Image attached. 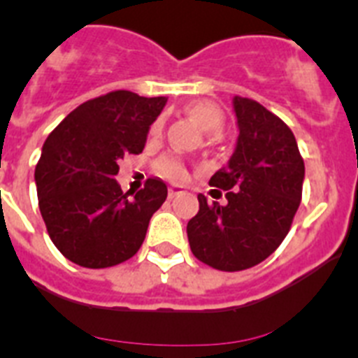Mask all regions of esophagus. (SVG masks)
I'll return each mask as SVG.
<instances>
[{
  "label": "esophagus",
  "mask_w": 358,
  "mask_h": 358,
  "mask_svg": "<svg viewBox=\"0 0 358 358\" xmlns=\"http://www.w3.org/2000/svg\"><path fill=\"white\" fill-rule=\"evenodd\" d=\"M179 194H182V189L179 188V186H172V188H169V199H173Z\"/></svg>",
  "instance_id": "34e87169"
}]
</instances>
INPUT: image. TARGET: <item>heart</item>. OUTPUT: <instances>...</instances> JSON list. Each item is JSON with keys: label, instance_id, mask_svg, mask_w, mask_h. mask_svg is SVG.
I'll list each match as a JSON object with an SVG mask.
<instances>
[{"label": "heart", "instance_id": "obj_1", "mask_svg": "<svg viewBox=\"0 0 358 358\" xmlns=\"http://www.w3.org/2000/svg\"><path fill=\"white\" fill-rule=\"evenodd\" d=\"M185 113L188 118L195 122L201 131H204L210 136H218L222 132L224 125H226V116H224L222 109L217 103L210 102V100H194L185 106ZM161 129H163V122L156 120L152 123L150 134L159 136ZM157 172L164 176L166 179L172 181H185L186 179V170L181 164V161H177L176 157H164L157 163Z\"/></svg>", "mask_w": 358, "mask_h": 358}]
</instances>
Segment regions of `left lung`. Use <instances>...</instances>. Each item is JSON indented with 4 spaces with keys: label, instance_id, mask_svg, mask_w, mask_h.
Listing matches in <instances>:
<instances>
[{
    "label": "left lung",
    "instance_id": "obj_1",
    "mask_svg": "<svg viewBox=\"0 0 358 358\" xmlns=\"http://www.w3.org/2000/svg\"><path fill=\"white\" fill-rule=\"evenodd\" d=\"M238 140L210 185L226 189V206L199 195L186 226L197 260L218 271H243L273 255L301 202L305 163L283 120L251 98H233ZM217 192V189H215Z\"/></svg>",
    "mask_w": 358,
    "mask_h": 358
}]
</instances>
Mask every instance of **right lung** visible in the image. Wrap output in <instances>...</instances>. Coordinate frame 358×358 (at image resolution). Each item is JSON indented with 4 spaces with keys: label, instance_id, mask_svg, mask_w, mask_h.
<instances>
[{
    "label": "right lung",
    "instance_id": "add662e5",
    "mask_svg": "<svg viewBox=\"0 0 358 358\" xmlns=\"http://www.w3.org/2000/svg\"><path fill=\"white\" fill-rule=\"evenodd\" d=\"M166 100L113 91L71 110L44 141L36 166L39 210L52 242L73 264L113 267L141 248L169 189L148 179L129 199L115 177L123 156L143 150Z\"/></svg>",
    "mask_w": 358,
    "mask_h": 358
}]
</instances>
